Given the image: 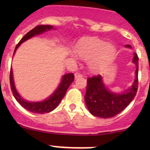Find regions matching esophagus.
<instances>
[{
	"label": "esophagus",
	"mask_w": 150,
	"mask_h": 150,
	"mask_svg": "<svg viewBox=\"0 0 150 150\" xmlns=\"http://www.w3.org/2000/svg\"><path fill=\"white\" fill-rule=\"evenodd\" d=\"M83 75L82 74H81L80 72H75V78H80V77H82Z\"/></svg>",
	"instance_id": "esophagus-1"
}]
</instances>
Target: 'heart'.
Masks as SVG:
<instances>
[{"label": "heart", "mask_w": 150, "mask_h": 150, "mask_svg": "<svg viewBox=\"0 0 150 150\" xmlns=\"http://www.w3.org/2000/svg\"><path fill=\"white\" fill-rule=\"evenodd\" d=\"M75 52L81 58L90 59L89 68L93 71H97L112 59L115 48L111 43L93 38L82 40L77 46Z\"/></svg>", "instance_id": "heart-1"}]
</instances>
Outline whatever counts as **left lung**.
Masks as SVG:
<instances>
[{
  "instance_id": "left-lung-1",
  "label": "left lung",
  "mask_w": 150,
  "mask_h": 150,
  "mask_svg": "<svg viewBox=\"0 0 150 150\" xmlns=\"http://www.w3.org/2000/svg\"><path fill=\"white\" fill-rule=\"evenodd\" d=\"M127 47H131L127 45ZM133 62L137 65L136 79L128 91L122 94H117L107 90L102 83L100 75L88 78L85 101L89 112L96 117L110 118L117 115L131 103L138 90L139 57L134 54Z\"/></svg>"
}]
</instances>
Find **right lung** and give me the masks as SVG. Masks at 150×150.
I'll use <instances>...</instances> for the list:
<instances>
[{"instance_id":"add662e5","label":"right lung","mask_w":150,"mask_h":150,"mask_svg":"<svg viewBox=\"0 0 150 150\" xmlns=\"http://www.w3.org/2000/svg\"><path fill=\"white\" fill-rule=\"evenodd\" d=\"M52 28L53 26L48 25H40L35 27L33 30L29 31L28 33L21 39L20 41L18 43V44L16 45V48H15L14 49L13 54H14L15 51L17 49L18 47L20 46L21 43H23L24 41L28 40L29 38L33 37V36H35V35L41 34L43 32L48 30H51V29ZM9 79L11 89L12 93H13V96H14V98L16 99V100L20 104V105L22 106V107H23L25 109H26L27 110H28V111L31 112L43 114V113L50 112L54 110L55 108H57V107L59 105V104L60 103L63 97L65 96L67 90L68 89V88L69 87L71 83H72L74 81V80H75V76H74L73 73H68L64 75V76H63L62 80L61 83H60L58 88L56 90V91L54 92L48 99H46V100L41 102H26V101L24 100V99L19 96V94L17 93L16 88H15L14 83H13V79L12 68H11L10 69Z\"/></svg>"}]
</instances>
